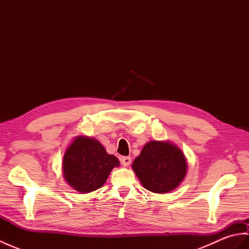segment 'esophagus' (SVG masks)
Masks as SVG:
<instances>
[{
	"instance_id": "esophagus-1",
	"label": "esophagus",
	"mask_w": 249,
	"mask_h": 249,
	"mask_svg": "<svg viewBox=\"0 0 249 249\" xmlns=\"http://www.w3.org/2000/svg\"><path fill=\"white\" fill-rule=\"evenodd\" d=\"M121 162L123 166H129L131 162V158L129 156H124L121 158Z\"/></svg>"
}]
</instances>
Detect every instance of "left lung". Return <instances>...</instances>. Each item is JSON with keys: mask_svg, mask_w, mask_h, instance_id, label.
<instances>
[{"mask_svg": "<svg viewBox=\"0 0 249 249\" xmlns=\"http://www.w3.org/2000/svg\"><path fill=\"white\" fill-rule=\"evenodd\" d=\"M141 184L157 194L169 193L183 181L187 170L182 151L170 142L151 141L133 162Z\"/></svg>", "mask_w": 249, "mask_h": 249, "instance_id": "8db88e82", "label": "left lung"}]
</instances>
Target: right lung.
I'll return each instance as SVG.
<instances>
[{"instance_id":"obj_1","label":"right lung","mask_w":249,"mask_h":249,"mask_svg":"<svg viewBox=\"0 0 249 249\" xmlns=\"http://www.w3.org/2000/svg\"><path fill=\"white\" fill-rule=\"evenodd\" d=\"M119 165L118 158L108 154L97 140L80 136L65 152L63 171L73 189L91 193L102 187L111 170Z\"/></svg>"}]
</instances>
